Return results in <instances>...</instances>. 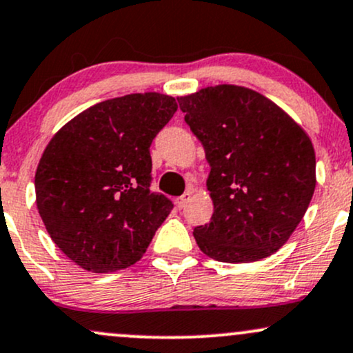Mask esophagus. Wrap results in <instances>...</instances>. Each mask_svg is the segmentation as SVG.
<instances>
[{"mask_svg":"<svg viewBox=\"0 0 353 353\" xmlns=\"http://www.w3.org/2000/svg\"><path fill=\"white\" fill-rule=\"evenodd\" d=\"M190 196H192V192H190V190H188V192L182 194L181 197H177V199H176V205H177V208H179V209L185 208V205H188L189 199H190Z\"/></svg>","mask_w":353,"mask_h":353,"instance_id":"esophagus-1","label":"esophagus"}]
</instances>
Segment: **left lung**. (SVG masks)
<instances>
[{
	"label": "left lung",
	"instance_id": "1",
	"mask_svg": "<svg viewBox=\"0 0 353 353\" xmlns=\"http://www.w3.org/2000/svg\"><path fill=\"white\" fill-rule=\"evenodd\" d=\"M210 165V222L194 229L210 259L245 264L289 241L315 190L310 137L261 92L219 84L177 98Z\"/></svg>",
	"mask_w": 353,
	"mask_h": 353
}]
</instances>
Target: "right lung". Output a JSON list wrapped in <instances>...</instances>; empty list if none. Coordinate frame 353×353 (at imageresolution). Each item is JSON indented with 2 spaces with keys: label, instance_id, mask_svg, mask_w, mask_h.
<instances>
[{
  "label": "right lung",
  "instance_id": "obj_1",
  "mask_svg": "<svg viewBox=\"0 0 353 353\" xmlns=\"http://www.w3.org/2000/svg\"><path fill=\"white\" fill-rule=\"evenodd\" d=\"M177 111L172 96L137 92L94 104L52 136L34 176L44 228L89 272H114L143 257L172 210L151 190V148Z\"/></svg>",
  "mask_w": 353,
  "mask_h": 353
}]
</instances>
